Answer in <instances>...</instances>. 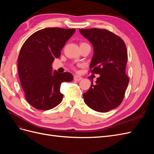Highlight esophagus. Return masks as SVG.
I'll use <instances>...</instances> for the list:
<instances>
[{
    "label": "esophagus",
    "instance_id": "34e87169",
    "mask_svg": "<svg viewBox=\"0 0 154 154\" xmlns=\"http://www.w3.org/2000/svg\"><path fill=\"white\" fill-rule=\"evenodd\" d=\"M82 79V77H80V76H74V81H77V82H78V81H80V80H81Z\"/></svg>",
    "mask_w": 154,
    "mask_h": 154
}]
</instances>
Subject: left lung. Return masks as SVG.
<instances>
[{"mask_svg": "<svg viewBox=\"0 0 154 154\" xmlns=\"http://www.w3.org/2000/svg\"><path fill=\"white\" fill-rule=\"evenodd\" d=\"M80 33L94 49L90 69L100 74L96 83L83 94L86 105L99 112H106L118 107L124 98L129 78L126 74L128 56L124 41L104 29H82Z\"/></svg>", "mask_w": 154, "mask_h": 154, "instance_id": "obj_1", "label": "left lung"}]
</instances>
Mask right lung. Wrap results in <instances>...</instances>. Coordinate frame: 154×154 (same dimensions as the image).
Segmentation results:
<instances>
[{"mask_svg":"<svg viewBox=\"0 0 154 154\" xmlns=\"http://www.w3.org/2000/svg\"><path fill=\"white\" fill-rule=\"evenodd\" d=\"M75 29L48 27L34 32L23 44L18 58V72L27 101L47 110L61 103V83L71 82V73L53 71L52 63Z\"/></svg>","mask_w":154,"mask_h":154,"instance_id":"obj_1","label":"right lung"}]
</instances>
